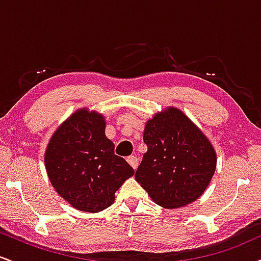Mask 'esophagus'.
<instances>
[{"label":"esophagus","mask_w":261,"mask_h":261,"mask_svg":"<svg viewBox=\"0 0 261 261\" xmlns=\"http://www.w3.org/2000/svg\"><path fill=\"white\" fill-rule=\"evenodd\" d=\"M126 161L134 169H136L137 166H139V160H137V157H135V155H130V157H127Z\"/></svg>","instance_id":"1"}]
</instances>
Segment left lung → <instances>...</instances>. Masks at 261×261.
<instances>
[{
  "mask_svg": "<svg viewBox=\"0 0 261 261\" xmlns=\"http://www.w3.org/2000/svg\"><path fill=\"white\" fill-rule=\"evenodd\" d=\"M143 141L147 152L135 178L154 202L176 208L202 195L216 169V152L184 113L168 108L155 114Z\"/></svg>",
  "mask_w": 261,
  "mask_h": 261,
  "instance_id": "left-lung-1",
  "label": "left lung"
}]
</instances>
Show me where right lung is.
<instances>
[{
	"instance_id": "obj_1",
	"label": "right lung",
	"mask_w": 261,
	"mask_h": 261,
	"mask_svg": "<svg viewBox=\"0 0 261 261\" xmlns=\"http://www.w3.org/2000/svg\"><path fill=\"white\" fill-rule=\"evenodd\" d=\"M106 137L103 115L81 109L55 131L45 152L53 187L74 208L98 212L109 207L115 191L134 175Z\"/></svg>"
}]
</instances>
